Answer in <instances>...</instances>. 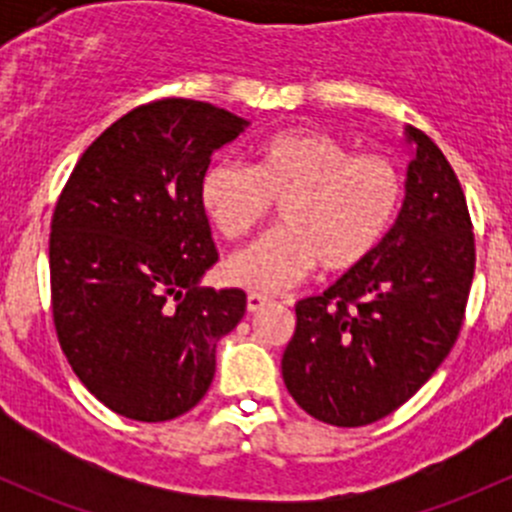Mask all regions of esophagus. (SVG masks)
<instances>
[{
  "instance_id": "esophagus-1",
  "label": "esophagus",
  "mask_w": 512,
  "mask_h": 512,
  "mask_svg": "<svg viewBox=\"0 0 512 512\" xmlns=\"http://www.w3.org/2000/svg\"><path fill=\"white\" fill-rule=\"evenodd\" d=\"M270 304V297L267 294H260V292H250L247 294V312H260L262 307H267Z\"/></svg>"
}]
</instances>
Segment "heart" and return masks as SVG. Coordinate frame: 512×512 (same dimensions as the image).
<instances>
[{
	"label": "heart",
	"mask_w": 512,
	"mask_h": 512,
	"mask_svg": "<svg viewBox=\"0 0 512 512\" xmlns=\"http://www.w3.org/2000/svg\"><path fill=\"white\" fill-rule=\"evenodd\" d=\"M404 198L399 168L356 153L317 128H294L255 148L252 168L215 160L200 178V205L227 240H242L280 205L282 227L227 260L237 285L280 292L319 265L344 275L364 265L389 235Z\"/></svg>",
	"instance_id": "obj_1"
}]
</instances>
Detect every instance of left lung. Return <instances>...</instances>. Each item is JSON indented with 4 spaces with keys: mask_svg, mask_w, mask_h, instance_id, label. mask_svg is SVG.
<instances>
[{
    "mask_svg": "<svg viewBox=\"0 0 512 512\" xmlns=\"http://www.w3.org/2000/svg\"><path fill=\"white\" fill-rule=\"evenodd\" d=\"M416 153L379 250L319 297L297 302L282 356L292 399L317 421L366 426L411 399L456 344L476 272L466 195L441 148L406 126Z\"/></svg>",
    "mask_w": 512,
    "mask_h": 512,
    "instance_id": "obj_1",
    "label": "left lung"
}]
</instances>
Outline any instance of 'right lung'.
Wrapping results in <instances>:
<instances>
[{
    "mask_svg": "<svg viewBox=\"0 0 512 512\" xmlns=\"http://www.w3.org/2000/svg\"><path fill=\"white\" fill-rule=\"evenodd\" d=\"M245 118L190 98L146 103L71 170L51 218V312L81 384L116 414L170 421L215 376V347L247 307L200 287L218 262L200 178Z\"/></svg>",
    "mask_w": 512,
    "mask_h": 512,
    "instance_id": "obj_1",
    "label": "right lung"
}]
</instances>
